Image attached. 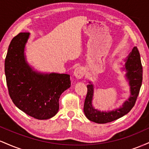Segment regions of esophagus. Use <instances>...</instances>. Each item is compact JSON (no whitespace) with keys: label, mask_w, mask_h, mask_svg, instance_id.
<instances>
[{"label":"esophagus","mask_w":149,"mask_h":149,"mask_svg":"<svg viewBox=\"0 0 149 149\" xmlns=\"http://www.w3.org/2000/svg\"><path fill=\"white\" fill-rule=\"evenodd\" d=\"M85 75V70L82 67H77L73 71V76H74L77 79H81Z\"/></svg>","instance_id":"34e87169"}]
</instances>
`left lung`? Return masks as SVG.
<instances>
[{
	"label": "left lung",
	"mask_w": 149,
	"mask_h": 149,
	"mask_svg": "<svg viewBox=\"0 0 149 149\" xmlns=\"http://www.w3.org/2000/svg\"><path fill=\"white\" fill-rule=\"evenodd\" d=\"M125 61V69L127 71L126 77L129 80L130 86V97L125 102L123 107L120 109L109 112H101L94 109L92 105L93 85L92 84L87 85L88 93L85 97L83 111L90 120L100 124L112 122L128 113L134 106L141 86L143 74L142 65L137 47H133Z\"/></svg>",
	"instance_id": "8db88e82"
}]
</instances>
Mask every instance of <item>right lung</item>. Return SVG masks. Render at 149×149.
Here are the masks:
<instances>
[{"label":"right lung","instance_id":"add662e5","mask_svg":"<svg viewBox=\"0 0 149 149\" xmlns=\"http://www.w3.org/2000/svg\"><path fill=\"white\" fill-rule=\"evenodd\" d=\"M29 33L22 32L10 42L5 60L8 92L17 107L36 119L45 120L59 110L61 93L71 86L68 74L35 72L24 57V47Z\"/></svg>","mask_w":149,"mask_h":149}]
</instances>
